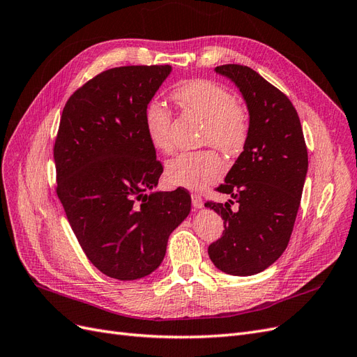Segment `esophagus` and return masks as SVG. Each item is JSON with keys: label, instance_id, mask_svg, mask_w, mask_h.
<instances>
[{"label": "esophagus", "instance_id": "esophagus-1", "mask_svg": "<svg viewBox=\"0 0 357 357\" xmlns=\"http://www.w3.org/2000/svg\"><path fill=\"white\" fill-rule=\"evenodd\" d=\"M192 205L195 208H202L204 207V201H202V198L198 195V193H192Z\"/></svg>", "mask_w": 357, "mask_h": 357}]
</instances>
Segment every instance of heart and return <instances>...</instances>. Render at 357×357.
I'll return each instance as SVG.
<instances>
[{"mask_svg": "<svg viewBox=\"0 0 357 357\" xmlns=\"http://www.w3.org/2000/svg\"><path fill=\"white\" fill-rule=\"evenodd\" d=\"M172 100L186 113L205 122L201 143L210 144L228 156L240 155L247 143L250 121L245 107L234 100L223 84L208 79H193L172 91ZM144 128L149 142L156 152L169 153L171 112L158 100L150 101L144 112ZM225 172V164L214 150L186 152L172 158L165 167L171 185L201 190Z\"/></svg>", "mask_w": 357, "mask_h": 357, "instance_id": "1", "label": "heart"}]
</instances>
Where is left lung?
<instances>
[{
  "instance_id": "obj_1",
  "label": "left lung",
  "mask_w": 357,
  "mask_h": 357,
  "mask_svg": "<svg viewBox=\"0 0 357 357\" xmlns=\"http://www.w3.org/2000/svg\"><path fill=\"white\" fill-rule=\"evenodd\" d=\"M214 71L235 83L247 104L250 131L245 147L219 192L238 202H207L223 219L225 231L208 256L231 275L262 273L289 244L308 171V153L298 113L287 96L261 74L238 63Z\"/></svg>"
}]
</instances>
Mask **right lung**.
Instances as JSON below:
<instances>
[{
    "label": "right lung",
    "instance_id": "obj_1",
    "mask_svg": "<svg viewBox=\"0 0 357 357\" xmlns=\"http://www.w3.org/2000/svg\"><path fill=\"white\" fill-rule=\"evenodd\" d=\"M171 66L102 71L67 101L53 147L56 193L89 261L116 280L152 274L190 213L186 190L150 192L162 164L144 112Z\"/></svg>",
    "mask_w": 357,
    "mask_h": 357
}]
</instances>
